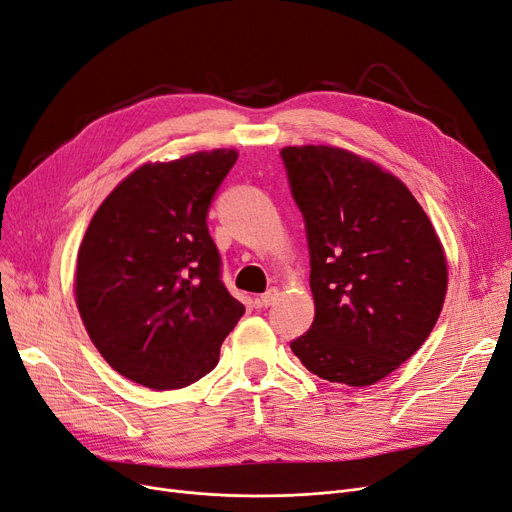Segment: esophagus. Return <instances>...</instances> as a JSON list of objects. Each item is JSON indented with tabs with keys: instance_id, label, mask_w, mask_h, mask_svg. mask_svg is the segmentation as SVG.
Masks as SVG:
<instances>
[{
	"instance_id": "1",
	"label": "esophagus",
	"mask_w": 512,
	"mask_h": 512,
	"mask_svg": "<svg viewBox=\"0 0 512 512\" xmlns=\"http://www.w3.org/2000/svg\"><path fill=\"white\" fill-rule=\"evenodd\" d=\"M277 298H279V290H277V288H271L269 292L260 294V296L256 298V302H258V306H271Z\"/></svg>"
}]
</instances>
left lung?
<instances>
[{
	"label": "left lung",
	"instance_id": "1",
	"mask_svg": "<svg viewBox=\"0 0 512 512\" xmlns=\"http://www.w3.org/2000/svg\"><path fill=\"white\" fill-rule=\"evenodd\" d=\"M306 222L315 321L290 346L306 370L370 386L410 359L447 294L443 243L403 182L346 149L283 147Z\"/></svg>",
	"mask_w": 512,
	"mask_h": 512
}]
</instances>
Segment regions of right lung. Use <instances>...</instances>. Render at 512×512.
<instances>
[{
	"instance_id": "obj_1",
	"label": "right lung",
	"mask_w": 512,
	"mask_h": 512,
	"mask_svg": "<svg viewBox=\"0 0 512 512\" xmlns=\"http://www.w3.org/2000/svg\"><path fill=\"white\" fill-rule=\"evenodd\" d=\"M237 149L142 163L100 203L77 252L75 302L98 353L153 391L210 374L245 313L220 281L206 216Z\"/></svg>"
}]
</instances>
